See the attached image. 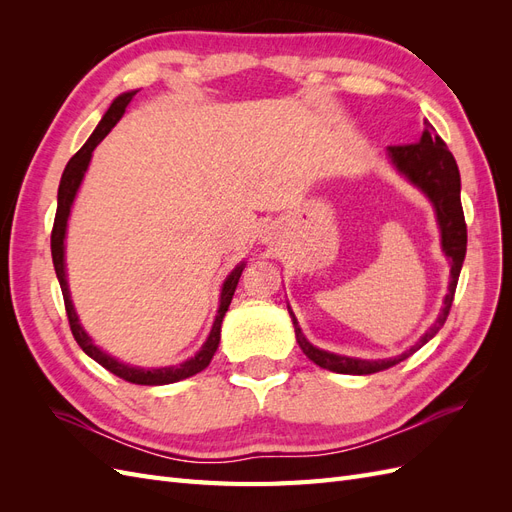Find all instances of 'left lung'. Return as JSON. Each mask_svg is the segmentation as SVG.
<instances>
[{
    "mask_svg": "<svg viewBox=\"0 0 512 512\" xmlns=\"http://www.w3.org/2000/svg\"><path fill=\"white\" fill-rule=\"evenodd\" d=\"M386 153H389V158L399 173L404 175L410 183H414L418 190H423L425 196L431 200L433 209H436L438 226L442 232V250L448 256V260H451V284H448V294L444 297V307L438 320L431 324L429 331H425V335L418 339L410 350H406L399 356H393V359L365 361V359H352V356L320 350L307 342L303 331L299 329L297 318H294V314L290 312L292 324H294V335H297V342L307 359L314 361L322 369L335 371V374H350V376L376 374V371L389 369L408 359V356L414 354L416 350H421L429 339L444 327L455 299V288H457L463 258H466L468 228H466V218H463V207H461L459 168L453 153L446 149V143L436 134L431 123L425 126L421 138H418V143L391 145L386 147Z\"/></svg>",
    "mask_w": 512,
    "mask_h": 512,
    "instance_id": "1",
    "label": "left lung"
}]
</instances>
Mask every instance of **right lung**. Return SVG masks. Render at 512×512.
<instances>
[{
  "label": "right lung",
  "instance_id": "add662e5",
  "mask_svg": "<svg viewBox=\"0 0 512 512\" xmlns=\"http://www.w3.org/2000/svg\"><path fill=\"white\" fill-rule=\"evenodd\" d=\"M136 96V91H128V94H121L119 98L113 100V104L108 106V111L104 113L102 121L98 123V128L94 130V134L89 136V141L74 153L70 158L64 175H61L59 181V192H57V213H55V222H53V232H51V254H53V265H55V273H57V280L61 286V294H64V303H66V314H68V322H70V331L76 339V344L83 348V352L87 356H91L96 363H100L104 369L111 371V374L119 376L121 380L132 382V384H145V386H158V384H170V382H179L190 378L198 371H203L211 359L215 350L220 346V329H222V320L228 312V305L232 301V294H235V288L239 284V277L243 273V262L232 269V273L226 277V282L222 286L220 292V309H218V316H215V322L211 327V333L207 337V342L203 344L192 359L183 361L179 365L173 367H158V369H143V367H132L121 363L117 359H113L111 354H106L104 350H100L94 339H91L83 324L79 322V316L74 312V305L70 299V290H68V280H66V260H64V239H66V228H68V218H70V209L72 203L76 198V192L81 188V181L85 177V170L89 166L91 160V153L98 147V143L102 138L115 128V123L121 119V115L126 113V106L132 102V98Z\"/></svg>",
  "mask_w": 512,
  "mask_h": 512
}]
</instances>
